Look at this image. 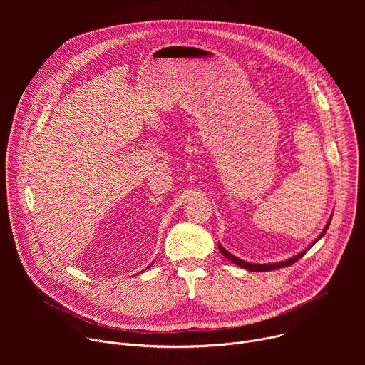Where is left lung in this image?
I'll return each instance as SVG.
<instances>
[{
  "label": "left lung",
  "mask_w": 365,
  "mask_h": 365,
  "mask_svg": "<svg viewBox=\"0 0 365 365\" xmlns=\"http://www.w3.org/2000/svg\"><path fill=\"white\" fill-rule=\"evenodd\" d=\"M331 221H332V215L329 217V220H328V222H327V225H325V228L322 230V232L319 234V237L312 242L307 248H304L303 251H300V252H297L296 255H293L292 258H287V259H284V262H277V263H269V264H257V263H248V262H245V259H241V258H238L237 255H234V254H231L228 250H225L222 245H221V242L218 241V248H220V251H221V254L225 257V258H228L230 262H232L234 264H237L238 267H241V269H245V270H248V272H269V270H276V269H282V267H287V266H290V264H293V263H296L297 259L302 257V255H304L306 252H307V250H310L312 248V245H315L324 235H325V232L328 231V228H329V224H331Z\"/></svg>",
  "instance_id": "left-lung-1"
}]
</instances>
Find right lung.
Segmentation results:
<instances>
[{
  "instance_id": "1",
  "label": "right lung",
  "mask_w": 365,
  "mask_h": 365,
  "mask_svg": "<svg viewBox=\"0 0 365 365\" xmlns=\"http://www.w3.org/2000/svg\"><path fill=\"white\" fill-rule=\"evenodd\" d=\"M151 266H153V263H151V264H150V266H147V269H150V267H151Z\"/></svg>"
}]
</instances>
